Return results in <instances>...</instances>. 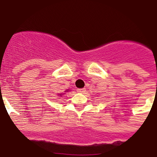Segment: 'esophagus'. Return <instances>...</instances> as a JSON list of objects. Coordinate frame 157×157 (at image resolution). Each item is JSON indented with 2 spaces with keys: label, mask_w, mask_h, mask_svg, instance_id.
<instances>
[{
  "label": "esophagus",
  "mask_w": 157,
  "mask_h": 157,
  "mask_svg": "<svg viewBox=\"0 0 157 157\" xmlns=\"http://www.w3.org/2000/svg\"><path fill=\"white\" fill-rule=\"evenodd\" d=\"M85 90H85V88H81V89H77V92H79V93H83V92H85Z\"/></svg>",
  "instance_id": "esophagus-1"
}]
</instances>
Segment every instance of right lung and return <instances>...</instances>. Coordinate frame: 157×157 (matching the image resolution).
<instances>
[{"label": "right lung", "mask_w": 157, "mask_h": 157, "mask_svg": "<svg viewBox=\"0 0 157 157\" xmlns=\"http://www.w3.org/2000/svg\"><path fill=\"white\" fill-rule=\"evenodd\" d=\"M60 96H61V95H62V94H60Z\"/></svg>", "instance_id": "1"}]
</instances>
